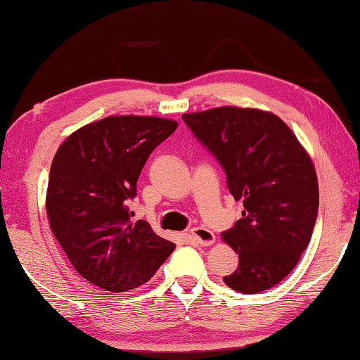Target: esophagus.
Returning <instances> with one entry per match:
<instances>
[{"label": "esophagus", "instance_id": "1", "mask_svg": "<svg viewBox=\"0 0 360 360\" xmlns=\"http://www.w3.org/2000/svg\"><path fill=\"white\" fill-rule=\"evenodd\" d=\"M191 235H192L193 241L198 243V245H202V246H211V245H214V241H216L214 233L205 227L192 229Z\"/></svg>", "mask_w": 360, "mask_h": 360}]
</instances>
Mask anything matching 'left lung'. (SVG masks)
Here are the masks:
<instances>
[{
    "label": "left lung",
    "instance_id": "obj_1",
    "mask_svg": "<svg viewBox=\"0 0 360 360\" xmlns=\"http://www.w3.org/2000/svg\"><path fill=\"white\" fill-rule=\"evenodd\" d=\"M227 174L245 210L222 241L238 252L224 283L241 294L276 285L311 240L319 208L313 160L284 120L257 108L221 106L182 114Z\"/></svg>",
    "mask_w": 360,
    "mask_h": 360
}]
</instances>
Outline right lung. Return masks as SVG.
<instances>
[{
  "label": "right lung",
  "mask_w": 360,
  "mask_h": 360,
  "mask_svg": "<svg viewBox=\"0 0 360 360\" xmlns=\"http://www.w3.org/2000/svg\"><path fill=\"white\" fill-rule=\"evenodd\" d=\"M178 129L154 115H109L72 131L52 160L46 193L49 225L84 279L109 292L139 288L176 245L149 222L130 221L146 160Z\"/></svg>",
  "instance_id": "add662e5"
}]
</instances>
